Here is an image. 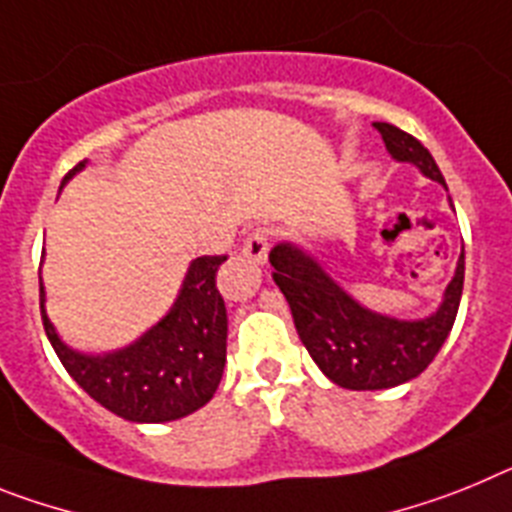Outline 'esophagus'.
Masks as SVG:
<instances>
[{
	"label": "esophagus",
	"instance_id": "esophagus-1",
	"mask_svg": "<svg viewBox=\"0 0 512 512\" xmlns=\"http://www.w3.org/2000/svg\"><path fill=\"white\" fill-rule=\"evenodd\" d=\"M242 252L250 257L252 262H257V265L268 262V252H270V234H268V231L255 229L252 234H247Z\"/></svg>",
	"mask_w": 512,
	"mask_h": 512
}]
</instances>
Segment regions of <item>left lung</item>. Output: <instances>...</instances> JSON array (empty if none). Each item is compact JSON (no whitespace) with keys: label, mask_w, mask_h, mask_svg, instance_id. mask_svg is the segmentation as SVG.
<instances>
[{"label":"left lung","mask_w":512,"mask_h":512,"mask_svg":"<svg viewBox=\"0 0 512 512\" xmlns=\"http://www.w3.org/2000/svg\"><path fill=\"white\" fill-rule=\"evenodd\" d=\"M397 162L417 170L446 188L438 164L415 136L391 123H373ZM273 281L291 306L301 342L322 373L342 389H391L420 376L443 348L464 291V250L453 281L448 283L435 314L425 319H394L376 314L342 291L309 252L291 242L270 250Z\"/></svg>","instance_id":"obj_1"}]
</instances>
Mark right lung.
<instances>
[{"mask_svg": "<svg viewBox=\"0 0 512 512\" xmlns=\"http://www.w3.org/2000/svg\"><path fill=\"white\" fill-rule=\"evenodd\" d=\"M82 167L79 162L64 182ZM224 260L226 255H203L190 262L167 317L123 350L87 355L61 342L46 314L41 283L43 330L71 379L105 410L131 422L180 420L211 402L224 373L229 322L216 288Z\"/></svg>", "mask_w": 512, "mask_h": 512, "instance_id": "obj_1", "label": "right lung"}]
</instances>
